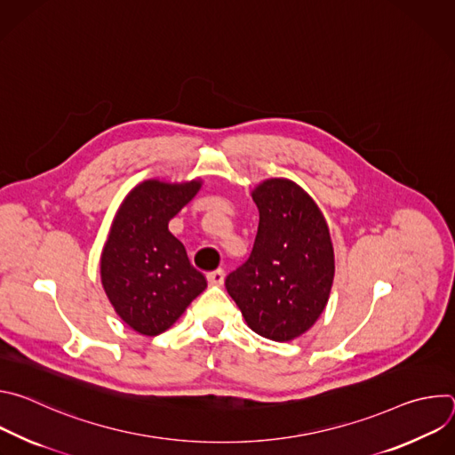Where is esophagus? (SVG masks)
<instances>
[{"instance_id": "1", "label": "esophagus", "mask_w": 455, "mask_h": 455, "mask_svg": "<svg viewBox=\"0 0 455 455\" xmlns=\"http://www.w3.org/2000/svg\"><path fill=\"white\" fill-rule=\"evenodd\" d=\"M207 281H209V284H212V286H221V284L225 283V272H223V270L211 272V274L207 275Z\"/></svg>"}]
</instances>
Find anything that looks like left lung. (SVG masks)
Masks as SVG:
<instances>
[{
  "instance_id": "8db88e82",
  "label": "left lung",
  "mask_w": 455,
  "mask_h": 455,
  "mask_svg": "<svg viewBox=\"0 0 455 455\" xmlns=\"http://www.w3.org/2000/svg\"><path fill=\"white\" fill-rule=\"evenodd\" d=\"M251 198L259 209L255 243L225 286L251 331L290 342L328 304L335 277L330 228L309 194L288 178L261 181Z\"/></svg>"
}]
</instances>
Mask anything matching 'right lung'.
Listing matches in <instances>:
<instances>
[{"label": "right lung", "instance_id": "obj_1", "mask_svg": "<svg viewBox=\"0 0 455 455\" xmlns=\"http://www.w3.org/2000/svg\"><path fill=\"white\" fill-rule=\"evenodd\" d=\"M202 180H146L120 204L100 255L102 288L116 315L133 331H167L205 288L169 221L202 188Z\"/></svg>", "mask_w": 455, "mask_h": 455}]
</instances>
